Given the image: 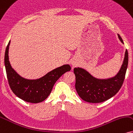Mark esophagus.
Segmentation results:
<instances>
[{"label":"esophagus","mask_w":133,"mask_h":133,"mask_svg":"<svg viewBox=\"0 0 133 133\" xmlns=\"http://www.w3.org/2000/svg\"><path fill=\"white\" fill-rule=\"evenodd\" d=\"M73 66H75V65H74V64H73Z\"/></svg>","instance_id":"34e87169"}]
</instances>
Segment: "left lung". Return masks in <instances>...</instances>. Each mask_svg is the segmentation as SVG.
Instances as JSON below:
<instances>
[{"instance_id": "1", "label": "left lung", "mask_w": 133, "mask_h": 133, "mask_svg": "<svg viewBox=\"0 0 133 133\" xmlns=\"http://www.w3.org/2000/svg\"><path fill=\"white\" fill-rule=\"evenodd\" d=\"M119 40L123 39L118 34ZM128 64V52L126 50L122 66L118 74L114 78L107 79L95 78L81 68H75L76 77L75 88L78 95L84 101L90 103H101L114 96L122 88L125 78Z\"/></svg>"}]
</instances>
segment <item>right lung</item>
<instances>
[{"mask_svg": "<svg viewBox=\"0 0 133 133\" xmlns=\"http://www.w3.org/2000/svg\"><path fill=\"white\" fill-rule=\"evenodd\" d=\"M10 41L5 53V66L9 86L13 92L21 99L30 103L44 101L51 92L54 84L60 76L71 70L69 65L55 68L37 79H27L21 77L11 68L9 60Z\"/></svg>", "mask_w": 133, "mask_h": 133, "instance_id": "obj_1", "label": "right lung"}]
</instances>
